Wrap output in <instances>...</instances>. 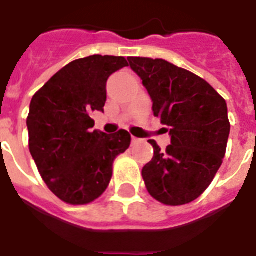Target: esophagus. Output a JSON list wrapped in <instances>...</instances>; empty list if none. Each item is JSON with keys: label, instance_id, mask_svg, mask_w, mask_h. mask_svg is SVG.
Segmentation results:
<instances>
[{"label": "esophagus", "instance_id": "34e87169", "mask_svg": "<svg viewBox=\"0 0 256 256\" xmlns=\"http://www.w3.org/2000/svg\"><path fill=\"white\" fill-rule=\"evenodd\" d=\"M138 142H140V140H138V138H136V136H132V144H138Z\"/></svg>", "mask_w": 256, "mask_h": 256}]
</instances>
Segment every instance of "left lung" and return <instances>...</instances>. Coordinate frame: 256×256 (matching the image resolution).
<instances>
[{
  "instance_id": "left-lung-1",
  "label": "left lung",
  "mask_w": 256,
  "mask_h": 256,
  "mask_svg": "<svg viewBox=\"0 0 256 256\" xmlns=\"http://www.w3.org/2000/svg\"><path fill=\"white\" fill-rule=\"evenodd\" d=\"M152 100V112L170 128L171 144L144 168L148 194L166 206H182L206 191L226 154L230 120L223 96L196 74L162 58L128 57Z\"/></svg>"
}]
</instances>
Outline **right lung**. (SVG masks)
<instances>
[{
  "instance_id": "obj_1",
  "label": "right lung",
  "mask_w": 256,
  "mask_h": 256,
  "mask_svg": "<svg viewBox=\"0 0 256 256\" xmlns=\"http://www.w3.org/2000/svg\"><path fill=\"white\" fill-rule=\"evenodd\" d=\"M124 57L90 56L70 62L32 98L29 150L49 190L62 202L88 204L108 188L112 164L130 146L126 130L92 132L90 114L104 112L106 82L128 66Z\"/></svg>"
}]
</instances>
